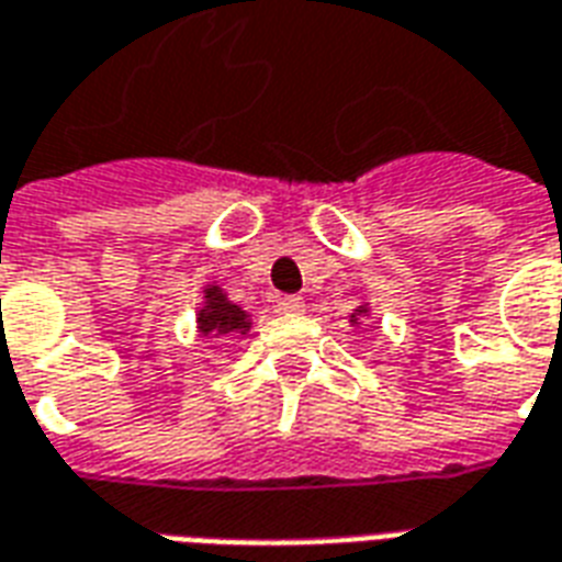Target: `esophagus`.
Segmentation results:
<instances>
[{"label": "esophagus", "instance_id": "34e87169", "mask_svg": "<svg viewBox=\"0 0 562 562\" xmlns=\"http://www.w3.org/2000/svg\"><path fill=\"white\" fill-rule=\"evenodd\" d=\"M277 306H280L285 315H301L303 310H306L303 297H294V294H285V297H280V301H277Z\"/></svg>", "mask_w": 562, "mask_h": 562}]
</instances>
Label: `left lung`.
<instances>
[{
    "label": "left lung",
    "mask_w": 562,
    "mask_h": 562,
    "mask_svg": "<svg viewBox=\"0 0 562 562\" xmlns=\"http://www.w3.org/2000/svg\"><path fill=\"white\" fill-rule=\"evenodd\" d=\"M366 315H369V303H360L355 313H351V318H348V322H351V327H357V324H360V318H366Z\"/></svg>",
    "instance_id": "8db88e82"
}]
</instances>
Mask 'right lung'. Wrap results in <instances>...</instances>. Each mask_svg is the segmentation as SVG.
Masks as SVG:
<instances>
[{
	"mask_svg": "<svg viewBox=\"0 0 562 562\" xmlns=\"http://www.w3.org/2000/svg\"><path fill=\"white\" fill-rule=\"evenodd\" d=\"M252 327V315L228 301L226 289L207 282L202 289V303L196 306V334L202 336H247Z\"/></svg>",
	"mask_w": 562,
	"mask_h": 562,
	"instance_id": "add662e5",
	"label": "right lung"
}]
</instances>
